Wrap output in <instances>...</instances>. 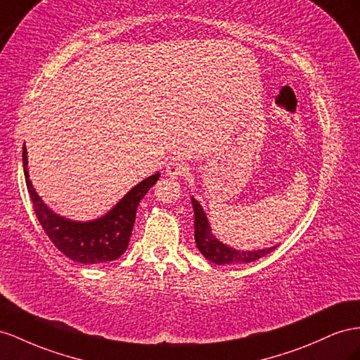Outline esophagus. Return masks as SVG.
Here are the masks:
<instances>
[{"mask_svg": "<svg viewBox=\"0 0 360 360\" xmlns=\"http://www.w3.org/2000/svg\"><path fill=\"white\" fill-rule=\"evenodd\" d=\"M188 165L181 162V160H171L168 165H167V174L169 177L176 179V177H181L184 176V174L188 172Z\"/></svg>", "mask_w": 360, "mask_h": 360, "instance_id": "esophagus-1", "label": "esophagus"}]
</instances>
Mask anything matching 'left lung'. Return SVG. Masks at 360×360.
Returning a JSON list of instances; mask_svg holds the SVG:
<instances>
[{"mask_svg": "<svg viewBox=\"0 0 360 360\" xmlns=\"http://www.w3.org/2000/svg\"><path fill=\"white\" fill-rule=\"evenodd\" d=\"M192 206H193V215H195V242L197 247L201 251V255L209 259L213 264L218 265H226V264H250V262H255L259 257H264L268 252L273 251V248L266 250H257V251H239L233 250L221 242L212 235L209 221L206 218V213H204L200 202L192 198Z\"/></svg>", "mask_w": 360, "mask_h": 360, "instance_id": "left-lung-1", "label": "left lung"}]
</instances>
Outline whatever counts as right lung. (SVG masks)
Here are the masks:
<instances>
[{
	"mask_svg": "<svg viewBox=\"0 0 360 360\" xmlns=\"http://www.w3.org/2000/svg\"><path fill=\"white\" fill-rule=\"evenodd\" d=\"M22 163L27 191L30 193L39 224L42 226L46 236L50 238L57 250L71 260L84 265L108 264L124 255L129 247L139 201L159 180V174H154L136 184L103 218L89 222H75L56 215L39 198L30 179H28L25 145L22 148Z\"/></svg>",
	"mask_w": 360,
	"mask_h": 360,
	"instance_id": "add662e5",
	"label": "right lung"
}]
</instances>
